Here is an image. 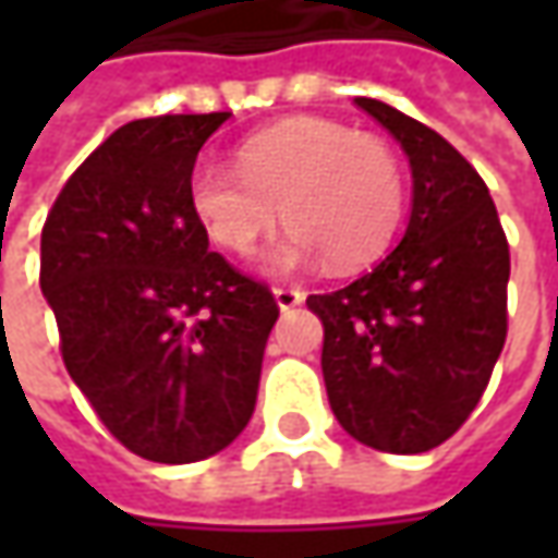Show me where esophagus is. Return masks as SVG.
<instances>
[{
    "label": "esophagus",
    "instance_id": "34e87169",
    "mask_svg": "<svg viewBox=\"0 0 558 558\" xmlns=\"http://www.w3.org/2000/svg\"><path fill=\"white\" fill-rule=\"evenodd\" d=\"M276 304H279V311H291V307H298L301 301H304V291L301 289H276Z\"/></svg>",
    "mask_w": 558,
    "mask_h": 558
}]
</instances>
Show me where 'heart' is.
Instances as JSON below:
<instances>
[{"instance_id": "heart-1", "label": "heart", "mask_w": 558, "mask_h": 558, "mask_svg": "<svg viewBox=\"0 0 558 558\" xmlns=\"http://www.w3.org/2000/svg\"><path fill=\"white\" fill-rule=\"evenodd\" d=\"M192 207L207 235L247 254L282 210L289 232L269 247L272 269H360L395 242L407 210V167L391 142L332 120H286L239 148V170L202 163Z\"/></svg>"}]
</instances>
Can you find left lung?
<instances>
[{
  "instance_id": "left-lung-1",
  "label": "left lung",
  "mask_w": 558,
  "mask_h": 558,
  "mask_svg": "<svg viewBox=\"0 0 558 558\" xmlns=\"http://www.w3.org/2000/svg\"><path fill=\"white\" fill-rule=\"evenodd\" d=\"M407 151L413 214L366 276L311 294L341 428L385 453H425L478 407L506 344L509 242L478 170L397 108L354 98Z\"/></svg>"
}]
</instances>
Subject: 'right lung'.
<instances>
[{
  "instance_id": "1",
  "label": "right lung",
  "mask_w": 558,
  "mask_h": 558,
  "mask_svg": "<svg viewBox=\"0 0 558 558\" xmlns=\"http://www.w3.org/2000/svg\"><path fill=\"white\" fill-rule=\"evenodd\" d=\"M229 118L123 123L71 173L43 226L39 289L61 360L136 457L198 462L242 435L279 316L272 291L207 251L192 170Z\"/></svg>"
}]
</instances>
